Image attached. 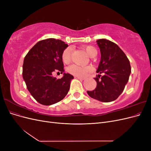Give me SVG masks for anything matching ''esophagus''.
<instances>
[{
	"mask_svg": "<svg viewBox=\"0 0 151 151\" xmlns=\"http://www.w3.org/2000/svg\"><path fill=\"white\" fill-rule=\"evenodd\" d=\"M75 78H76V79H77L81 80V81H83V80H84V78H82V77H76V76H75Z\"/></svg>",
	"mask_w": 151,
	"mask_h": 151,
	"instance_id": "obj_1",
	"label": "esophagus"
}]
</instances>
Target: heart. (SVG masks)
Here are the masks:
<instances>
[{
    "label": "heart",
    "mask_w": 151,
    "mask_h": 151,
    "mask_svg": "<svg viewBox=\"0 0 151 151\" xmlns=\"http://www.w3.org/2000/svg\"><path fill=\"white\" fill-rule=\"evenodd\" d=\"M83 48L86 52L87 54L91 57H93L94 55L97 53V51L96 48L90 45H86V46L83 47ZM71 54L72 50L71 48H66L62 53V62L68 64L71 61ZM92 67L91 66H80L76 64L72 65L68 68V72L70 74L75 76L76 77H84L88 76L89 73L92 71Z\"/></svg>",
    "instance_id": "heart-1"
}]
</instances>
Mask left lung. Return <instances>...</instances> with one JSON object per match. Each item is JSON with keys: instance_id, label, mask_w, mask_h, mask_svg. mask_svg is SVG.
I'll return each instance as SVG.
<instances>
[{"instance_id": "8db88e82", "label": "left lung", "mask_w": 151, "mask_h": 151, "mask_svg": "<svg viewBox=\"0 0 151 151\" xmlns=\"http://www.w3.org/2000/svg\"><path fill=\"white\" fill-rule=\"evenodd\" d=\"M101 52V60L94 79L96 88L88 91L91 98L99 101L108 103L115 101L125 89L129 79L131 67L129 60L118 45L106 39L97 41Z\"/></svg>"}]
</instances>
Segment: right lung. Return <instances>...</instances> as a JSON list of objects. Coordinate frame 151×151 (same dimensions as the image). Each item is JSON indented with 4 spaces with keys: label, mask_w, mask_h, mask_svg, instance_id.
Instances as JSON below:
<instances>
[{
    "label": "right lung",
    "mask_w": 151,
    "mask_h": 151,
    "mask_svg": "<svg viewBox=\"0 0 151 151\" xmlns=\"http://www.w3.org/2000/svg\"><path fill=\"white\" fill-rule=\"evenodd\" d=\"M67 47L62 40L48 38L38 42L24 57L22 77L32 96L40 104L57 103L69 91L74 76L64 73L57 79L52 75L54 72H64L62 53Z\"/></svg>",
    "instance_id": "add662e5"
}]
</instances>
